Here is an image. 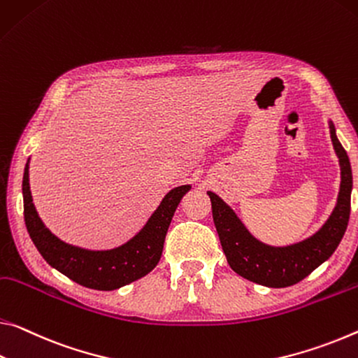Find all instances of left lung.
Returning <instances> with one entry per match:
<instances>
[{
    "label": "left lung",
    "instance_id": "8db88e82",
    "mask_svg": "<svg viewBox=\"0 0 358 358\" xmlns=\"http://www.w3.org/2000/svg\"><path fill=\"white\" fill-rule=\"evenodd\" d=\"M330 134L341 167V186L331 215L325 224L308 239L285 247H272L263 243L250 234V231L228 203L215 192L207 191L212 201L213 223L226 259L231 269L243 279L271 288L290 287L308 277L338 248L349 223L352 169L348 152L339 143L336 129L331 121Z\"/></svg>",
    "mask_w": 358,
    "mask_h": 358
}]
</instances>
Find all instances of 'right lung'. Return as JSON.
Instances as JSON below:
<instances>
[{
	"mask_svg": "<svg viewBox=\"0 0 358 358\" xmlns=\"http://www.w3.org/2000/svg\"><path fill=\"white\" fill-rule=\"evenodd\" d=\"M28 162L22 181L27 231L38 252L52 268L79 285L101 292L129 285L156 268L161 259L170 221L181 197L191 189V185L170 189L143 228L126 243L111 250H87L60 241L44 226L33 203Z\"/></svg>",
	"mask_w": 358,
	"mask_h": 358,
	"instance_id": "obj_1",
	"label": "right lung"
}]
</instances>
